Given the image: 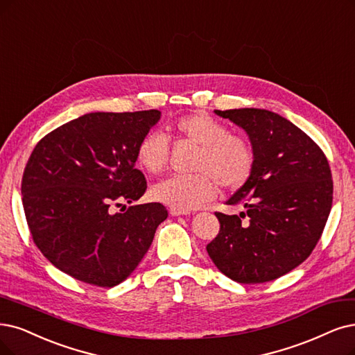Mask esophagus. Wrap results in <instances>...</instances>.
I'll return each instance as SVG.
<instances>
[{
    "label": "esophagus",
    "mask_w": 355,
    "mask_h": 355,
    "mask_svg": "<svg viewBox=\"0 0 355 355\" xmlns=\"http://www.w3.org/2000/svg\"><path fill=\"white\" fill-rule=\"evenodd\" d=\"M187 211H181V209L177 207H169V215L171 216H178V215H187Z\"/></svg>",
    "instance_id": "34e87169"
}]
</instances>
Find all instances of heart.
Wrapping results in <instances>:
<instances>
[{
	"mask_svg": "<svg viewBox=\"0 0 355 355\" xmlns=\"http://www.w3.org/2000/svg\"><path fill=\"white\" fill-rule=\"evenodd\" d=\"M173 131L196 146L191 175H173L152 190V196L171 207L190 211L212 200L218 184L224 190L241 187L254 166V148L244 135L232 133L216 118L196 112L180 116ZM169 157V143L162 133L149 131L136 146V162L149 174H159Z\"/></svg>",
	"mask_w": 355,
	"mask_h": 355,
	"instance_id": "1",
	"label": "heart"
}]
</instances>
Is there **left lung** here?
Listing matches in <instances>:
<instances>
[{"label": "left lung", "mask_w": 355, "mask_h": 355, "mask_svg": "<svg viewBox=\"0 0 355 355\" xmlns=\"http://www.w3.org/2000/svg\"><path fill=\"white\" fill-rule=\"evenodd\" d=\"M215 112L247 131L254 166L227 202L247 211L240 216L215 212L220 230L206 250L232 281H273L303 263L322 237L334 198L329 162L318 143L278 114Z\"/></svg>", "instance_id": "8db88e82"}]
</instances>
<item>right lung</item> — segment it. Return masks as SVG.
Returning a JSON list of instances; mask_svg holds the SVG:
<instances>
[{"instance_id":"1","label":"right lung","mask_w":355,"mask_h":355,"mask_svg":"<svg viewBox=\"0 0 355 355\" xmlns=\"http://www.w3.org/2000/svg\"><path fill=\"white\" fill-rule=\"evenodd\" d=\"M159 118L157 110L85 114L52 130L31 153L21 200L33 243L74 279L103 288L123 282L166 219L161 203L111 211L146 191L136 146Z\"/></svg>"}]
</instances>
